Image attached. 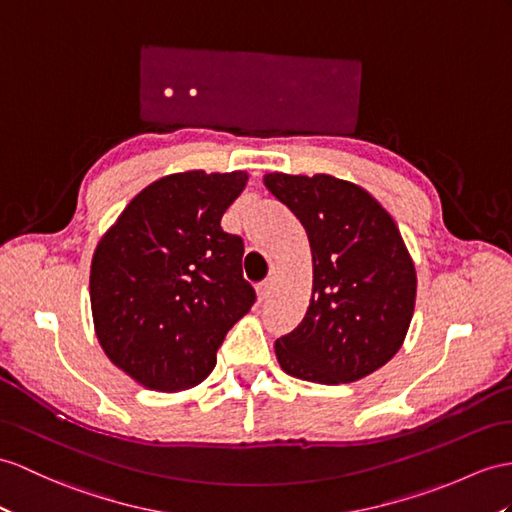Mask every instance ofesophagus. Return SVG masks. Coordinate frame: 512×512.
Wrapping results in <instances>:
<instances>
[{
    "mask_svg": "<svg viewBox=\"0 0 512 512\" xmlns=\"http://www.w3.org/2000/svg\"><path fill=\"white\" fill-rule=\"evenodd\" d=\"M271 289H273V280L271 278L258 284V299H260V302H265V299H269Z\"/></svg>",
    "mask_w": 512,
    "mask_h": 512,
    "instance_id": "1",
    "label": "esophagus"
}]
</instances>
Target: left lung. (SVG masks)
<instances>
[{"label":"left lung","instance_id":"left-lung-1","mask_svg":"<svg viewBox=\"0 0 512 512\" xmlns=\"http://www.w3.org/2000/svg\"><path fill=\"white\" fill-rule=\"evenodd\" d=\"M265 186L302 221L313 252V297L276 341L280 367L319 384L369 376L400 350L415 310L417 273L393 217L326 173H267Z\"/></svg>","mask_w":512,"mask_h":512}]
</instances>
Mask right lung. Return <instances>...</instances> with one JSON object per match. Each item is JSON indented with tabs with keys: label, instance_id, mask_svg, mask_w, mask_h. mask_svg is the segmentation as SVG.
Listing matches in <instances>:
<instances>
[{
	"label": "right lung",
	"instance_id": "1",
	"mask_svg": "<svg viewBox=\"0 0 512 512\" xmlns=\"http://www.w3.org/2000/svg\"><path fill=\"white\" fill-rule=\"evenodd\" d=\"M247 173L184 171L136 195L99 241L91 308L99 345L130 378L182 391L217 365L228 330L256 302L243 239L221 217Z\"/></svg>",
	"mask_w": 512,
	"mask_h": 512
}]
</instances>
